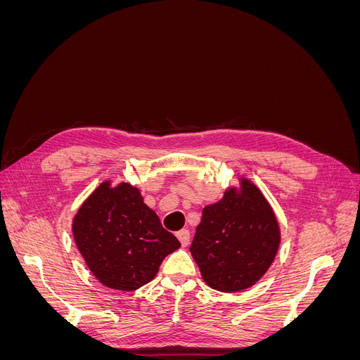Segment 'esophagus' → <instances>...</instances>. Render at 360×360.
I'll list each match as a JSON object with an SVG mask.
<instances>
[{"label": "esophagus", "instance_id": "obj_1", "mask_svg": "<svg viewBox=\"0 0 360 360\" xmlns=\"http://www.w3.org/2000/svg\"><path fill=\"white\" fill-rule=\"evenodd\" d=\"M177 238L180 240L181 246H188L189 245V240H191V233L188 230H180L177 233Z\"/></svg>", "mask_w": 360, "mask_h": 360}]
</instances>
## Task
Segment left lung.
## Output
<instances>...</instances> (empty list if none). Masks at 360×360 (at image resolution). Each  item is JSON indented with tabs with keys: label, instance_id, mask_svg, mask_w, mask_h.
<instances>
[{
	"label": "left lung",
	"instance_id": "obj_1",
	"mask_svg": "<svg viewBox=\"0 0 360 360\" xmlns=\"http://www.w3.org/2000/svg\"><path fill=\"white\" fill-rule=\"evenodd\" d=\"M281 242L270 204L255 184L242 180V192L204 207L191 252L202 279L224 292L254 285L271 266Z\"/></svg>",
	"mask_w": 360,
	"mask_h": 360
}]
</instances>
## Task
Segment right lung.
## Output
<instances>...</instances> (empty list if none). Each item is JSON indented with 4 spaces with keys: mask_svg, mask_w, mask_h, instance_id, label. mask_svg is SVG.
I'll return each instance as SVG.
<instances>
[{
    "mask_svg": "<svg viewBox=\"0 0 360 360\" xmlns=\"http://www.w3.org/2000/svg\"><path fill=\"white\" fill-rule=\"evenodd\" d=\"M76 246L103 285L134 291L156 276L163 258L180 248L136 188L102 183L73 219Z\"/></svg>",
    "mask_w": 360,
    "mask_h": 360,
    "instance_id": "1",
    "label": "right lung"
}]
</instances>
